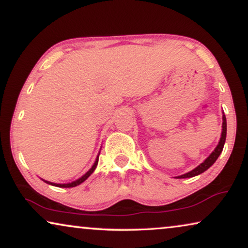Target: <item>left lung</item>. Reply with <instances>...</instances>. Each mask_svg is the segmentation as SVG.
<instances>
[{"label":"left lung","mask_w":248,"mask_h":248,"mask_svg":"<svg viewBox=\"0 0 248 248\" xmlns=\"http://www.w3.org/2000/svg\"><path fill=\"white\" fill-rule=\"evenodd\" d=\"M226 135H227V121H226L225 114H222V131H221L220 140H219L217 147L215 148V151L212 152L211 154L209 155L208 157L200 164V165L195 167L194 170H190V172L183 174V175L176 176L177 179H186V177L197 176V175H199V174L205 172V170H207L211 165H214V163L216 162V160H217V158L219 157V155L221 154L222 148H224V145H225V141H226Z\"/></svg>","instance_id":"left-lung-1"}]
</instances>
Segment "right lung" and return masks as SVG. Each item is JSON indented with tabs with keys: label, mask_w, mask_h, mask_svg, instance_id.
<instances>
[{
	"label": "right lung",
	"mask_w": 248,
	"mask_h": 248,
	"mask_svg": "<svg viewBox=\"0 0 248 248\" xmlns=\"http://www.w3.org/2000/svg\"><path fill=\"white\" fill-rule=\"evenodd\" d=\"M99 155H100V153H99ZM99 155L96 156L95 162H94L92 167H91V169L88 170V172H86L83 176L79 177V179H78L76 181H73V182H71V183H62V184H61V183H53V182H49V181H46V180H43V179H41V180H43L44 182L50 184V186H58V187H74V186H79V184H81V183L84 182V181H85L86 179H88V177L91 175V174H92V173L94 172V170H95V167H96V165H97V162H99Z\"/></svg>",
	"instance_id": "1"
}]
</instances>
